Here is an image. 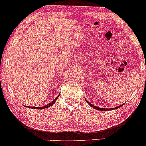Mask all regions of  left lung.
<instances>
[{
  "label": "left lung",
  "instance_id": "1",
  "mask_svg": "<svg viewBox=\"0 0 146 146\" xmlns=\"http://www.w3.org/2000/svg\"><path fill=\"white\" fill-rule=\"evenodd\" d=\"M86 101L87 102V103L88 104H89L90 106L91 107H93V108H94L95 109H96V110H111V109H117V108H119V107H121V106H117V107H116V108H99V107H96V106H93V105H92L90 103H89V102H88V101H87V100H86Z\"/></svg>",
  "mask_w": 146,
  "mask_h": 146
}]
</instances>
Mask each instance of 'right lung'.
<instances>
[{
    "mask_svg": "<svg viewBox=\"0 0 146 146\" xmlns=\"http://www.w3.org/2000/svg\"><path fill=\"white\" fill-rule=\"evenodd\" d=\"M59 96H60V95H58V97H57V98L55 99L54 100H53V102H51V103H49L48 104H47V105H46V106H42V107H33V106H29V108H33V109H44V108H48V107H50L51 106H52L53 104H55V102H56V100H58V98H59Z\"/></svg>",
    "mask_w": 146,
    "mask_h": 146,
    "instance_id": "add662e5",
    "label": "right lung"
}]
</instances>
